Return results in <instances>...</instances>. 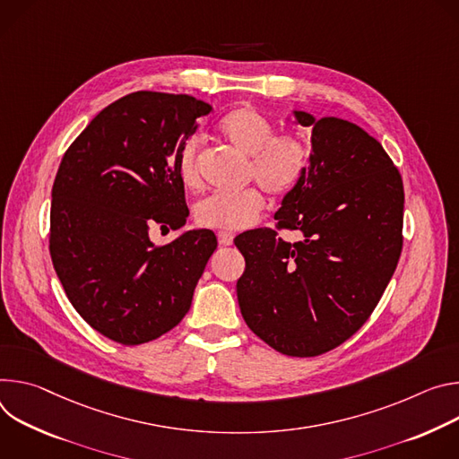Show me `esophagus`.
I'll list each match as a JSON object with an SVG mask.
<instances>
[{"mask_svg": "<svg viewBox=\"0 0 459 459\" xmlns=\"http://www.w3.org/2000/svg\"><path fill=\"white\" fill-rule=\"evenodd\" d=\"M219 242L222 244V246H230L231 242H233V235L231 233H228V231H219Z\"/></svg>", "mask_w": 459, "mask_h": 459, "instance_id": "obj_1", "label": "esophagus"}]
</instances>
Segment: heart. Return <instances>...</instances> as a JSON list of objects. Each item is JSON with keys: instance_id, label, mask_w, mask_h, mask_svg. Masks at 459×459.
<instances>
[{"instance_id": "b5f03b06", "label": "heart", "mask_w": 459, "mask_h": 459, "mask_svg": "<svg viewBox=\"0 0 459 459\" xmlns=\"http://www.w3.org/2000/svg\"><path fill=\"white\" fill-rule=\"evenodd\" d=\"M219 136L238 155L247 157V177L273 196H286L307 177L312 147L297 133L275 134L273 124L257 109L240 106L226 113L219 126ZM178 178L187 189H198L200 145L189 140L182 145L177 160ZM266 206L259 189H246L238 195H210L202 198L193 212L202 228L237 231L255 224Z\"/></svg>"}]
</instances>
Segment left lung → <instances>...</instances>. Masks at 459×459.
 <instances>
[{"instance_id": "obj_1", "label": "left lung", "mask_w": 459, "mask_h": 459, "mask_svg": "<svg viewBox=\"0 0 459 459\" xmlns=\"http://www.w3.org/2000/svg\"><path fill=\"white\" fill-rule=\"evenodd\" d=\"M312 127L307 177L275 213L279 228L238 235L246 268L237 281L249 330L291 358H314L358 332L388 286L403 246V182L383 145L337 117L293 109Z\"/></svg>"}]
</instances>
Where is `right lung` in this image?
Segmentation results:
<instances>
[{
    "label": "right lung",
    "instance_id": "obj_1",
    "mask_svg": "<svg viewBox=\"0 0 459 459\" xmlns=\"http://www.w3.org/2000/svg\"><path fill=\"white\" fill-rule=\"evenodd\" d=\"M212 106L187 94L131 92L104 111L62 159L48 249L74 310L96 332L142 344L189 312L217 237L182 231L155 246L152 226L180 230L189 210L177 160Z\"/></svg>",
    "mask_w": 459,
    "mask_h": 459
}]
</instances>
